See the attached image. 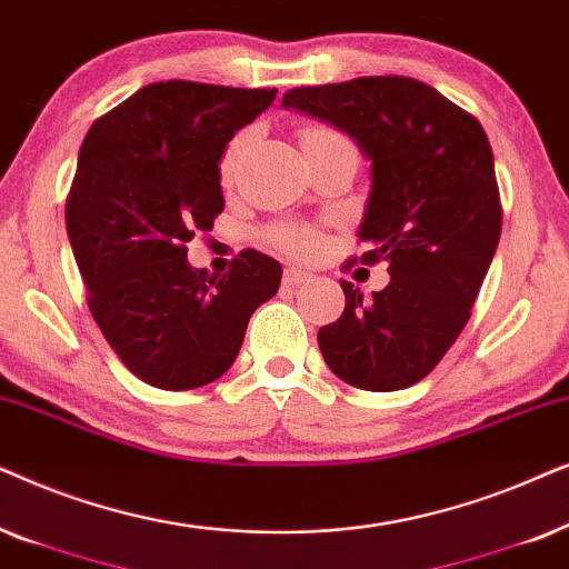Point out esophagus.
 Wrapping results in <instances>:
<instances>
[{
  "mask_svg": "<svg viewBox=\"0 0 569 569\" xmlns=\"http://www.w3.org/2000/svg\"><path fill=\"white\" fill-rule=\"evenodd\" d=\"M307 280H312V272H309V270H301V268H286L283 270V283L286 286H301V283H307Z\"/></svg>",
  "mask_w": 569,
  "mask_h": 569,
  "instance_id": "esophagus-1",
  "label": "esophagus"
}]
</instances>
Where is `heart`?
Here are the masks:
<instances>
[{
	"instance_id": "1",
	"label": "heart",
	"mask_w": 569,
	"mask_h": 569,
	"mask_svg": "<svg viewBox=\"0 0 569 569\" xmlns=\"http://www.w3.org/2000/svg\"><path fill=\"white\" fill-rule=\"evenodd\" d=\"M320 134H332V130H325V127H307L301 132V140L307 138H320ZM241 146H244V138L231 140V146L226 148V153L221 158V177L223 181L231 179L233 166H237V158L241 153ZM270 241L278 249L289 254H312L317 249V237L309 229H299V226H278V229L270 231Z\"/></svg>"
}]
</instances>
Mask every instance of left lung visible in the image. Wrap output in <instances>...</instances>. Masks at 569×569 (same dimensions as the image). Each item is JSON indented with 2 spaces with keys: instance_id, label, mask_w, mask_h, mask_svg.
<instances>
[{
  "instance_id": "1",
  "label": "left lung",
  "mask_w": 569,
  "mask_h": 569,
  "mask_svg": "<svg viewBox=\"0 0 569 569\" xmlns=\"http://www.w3.org/2000/svg\"><path fill=\"white\" fill-rule=\"evenodd\" d=\"M286 109L330 121L372 161L359 241L390 283L317 332L332 375L390 392L423 380L466 328L502 233L495 156L473 113L400 74L293 88ZM356 262V257H353Z\"/></svg>"
}]
</instances>
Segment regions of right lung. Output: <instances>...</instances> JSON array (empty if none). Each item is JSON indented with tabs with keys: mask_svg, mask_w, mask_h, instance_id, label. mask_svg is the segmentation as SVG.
<instances>
[{
	"mask_svg": "<svg viewBox=\"0 0 569 569\" xmlns=\"http://www.w3.org/2000/svg\"><path fill=\"white\" fill-rule=\"evenodd\" d=\"M276 88L192 80L140 88L90 127L67 194V237L88 307L121 363L161 390L229 372L247 322L276 297L280 264L244 249L226 276L187 262L223 210L221 156Z\"/></svg>",
	"mask_w": 569,
	"mask_h": 569,
	"instance_id": "right-lung-1",
	"label": "right lung"
}]
</instances>
